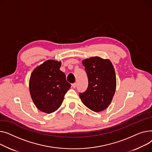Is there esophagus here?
<instances>
[{
	"label": "esophagus",
	"mask_w": 152,
	"mask_h": 152,
	"mask_svg": "<svg viewBox=\"0 0 152 152\" xmlns=\"http://www.w3.org/2000/svg\"><path fill=\"white\" fill-rule=\"evenodd\" d=\"M72 86L73 87V88H76V86H77V83H73V84H72Z\"/></svg>",
	"instance_id": "obj_1"
}]
</instances>
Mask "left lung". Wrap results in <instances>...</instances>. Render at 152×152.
Segmentation results:
<instances>
[{"instance_id": "1", "label": "left lung", "mask_w": 152, "mask_h": 152, "mask_svg": "<svg viewBox=\"0 0 152 152\" xmlns=\"http://www.w3.org/2000/svg\"><path fill=\"white\" fill-rule=\"evenodd\" d=\"M88 79L86 90L79 94L88 109L99 112L108 107L116 90V75L112 62L95 56L82 61Z\"/></svg>"}]
</instances>
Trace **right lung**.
Instances as JSON below:
<instances>
[{
  "label": "right lung",
  "instance_id": "obj_1",
  "mask_svg": "<svg viewBox=\"0 0 152 152\" xmlns=\"http://www.w3.org/2000/svg\"><path fill=\"white\" fill-rule=\"evenodd\" d=\"M61 66V62L47 60L35 68L31 75L29 91L32 99L43 112L56 111L70 88L65 74L59 69Z\"/></svg>",
  "mask_w": 152,
  "mask_h": 152
}]
</instances>
